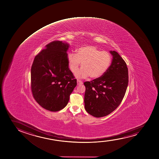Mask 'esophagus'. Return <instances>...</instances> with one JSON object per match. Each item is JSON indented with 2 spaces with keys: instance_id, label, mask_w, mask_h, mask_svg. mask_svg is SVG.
I'll use <instances>...</instances> for the list:
<instances>
[{
  "instance_id": "1",
  "label": "esophagus",
  "mask_w": 159,
  "mask_h": 159,
  "mask_svg": "<svg viewBox=\"0 0 159 159\" xmlns=\"http://www.w3.org/2000/svg\"><path fill=\"white\" fill-rule=\"evenodd\" d=\"M83 84V82H82V81L77 79V84H78V85H80V84Z\"/></svg>"
}]
</instances>
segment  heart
Segmentation results:
<instances>
[{
  "label": "heart",
  "instance_id": "1",
  "mask_svg": "<svg viewBox=\"0 0 159 159\" xmlns=\"http://www.w3.org/2000/svg\"><path fill=\"white\" fill-rule=\"evenodd\" d=\"M70 69L75 73L81 63L82 68L75 73L80 78L97 79L107 71L111 63V55L109 52L101 50L95 46H86L78 48L77 54L72 52L67 55Z\"/></svg>",
  "mask_w": 159,
  "mask_h": 159
}]
</instances>
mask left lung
<instances>
[{
  "label": "left lung",
  "mask_w": 159,
  "mask_h": 159,
  "mask_svg": "<svg viewBox=\"0 0 159 159\" xmlns=\"http://www.w3.org/2000/svg\"><path fill=\"white\" fill-rule=\"evenodd\" d=\"M111 66L104 75L91 81L84 82L86 87L84 107L95 117L107 116L118 107L125 96L129 83L126 63L115 51Z\"/></svg>",
  "instance_id": "obj_1"
}]
</instances>
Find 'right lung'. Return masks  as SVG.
I'll return each mask as SVG.
<instances>
[{"label":"right lung","mask_w":159,"mask_h":159,"mask_svg":"<svg viewBox=\"0 0 159 159\" xmlns=\"http://www.w3.org/2000/svg\"><path fill=\"white\" fill-rule=\"evenodd\" d=\"M69 44L55 41L36 55L31 68V90L35 100L48 111H57L66 106L77 79L69 68Z\"/></svg>","instance_id":"right-lung-1"}]
</instances>
